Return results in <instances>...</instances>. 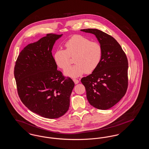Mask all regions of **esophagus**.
Returning a JSON list of instances; mask_svg holds the SVG:
<instances>
[{"instance_id": "34e87169", "label": "esophagus", "mask_w": 149, "mask_h": 149, "mask_svg": "<svg viewBox=\"0 0 149 149\" xmlns=\"http://www.w3.org/2000/svg\"><path fill=\"white\" fill-rule=\"evenodd\" d=\"M72 80L74 81V82L75 83V84H78V83H79V81L78 80V79H72Z\"/></svg>"}]
</instances>
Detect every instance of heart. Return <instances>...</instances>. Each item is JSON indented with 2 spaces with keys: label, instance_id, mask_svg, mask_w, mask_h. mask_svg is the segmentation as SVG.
<instances>
[{
  "label": "heart",
  "instance_id": "b5f03b06",
  "mask_svg": "<svg viewBox=\"0 0 149 149\" xmlns=\"http://www.w3.org/2000/svg\"><path fill=\"white\" fill-rule=\"evenodd\" d=\"M66 50L57 49L54 59L57 65L65 70L70 64V57H74L75 65L64 71L65 75L78 77L84 73L91 74L100 63L102 48L99 43L92 42L83 36H72L64 44Z\"/></svg>",
  "mask_w": 149,
  "mask_h": 149
}]
</instances>
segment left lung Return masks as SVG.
Wrapping results in <instances>:
<instances>
[{
    "mask_svg": "<svg viewBox=\"0 0 149 149\" xmlns=\"http://www.w3.org/2000/svg\"><path fill=\"white\" fill-rule=\"evenodd\" d=\"M81 31L95 36L102 48L100 63L92 73L81 79L92 106L108 109L125 95L128 86V60L120 45L111 36L97 29Z\"/></svg>",
    "mask_w": 149,
    "mask_h": 149,
    "instance_id": "left-lung-1",
    "label": "left lung"
}]
</instances>
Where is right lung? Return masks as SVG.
<instances>
[{"mask_svg": "<svg viewBox=\"0 0 149 149\" xmlns=\"http://www.w3.org/2000/svg\"><path fill=\"white\" fill-rule=\"evenodd\" d=\"M63 35L47 34L26 46L14 66L18 94L22 103L33 113L50 119L57 118L68 111L74 87L70 78L57 70L52 50Z\"/></svg>", "mask_w": 149, "mask_h": 149, "instance_id": "add662e5", "label": "right lung"}]
</instances>
